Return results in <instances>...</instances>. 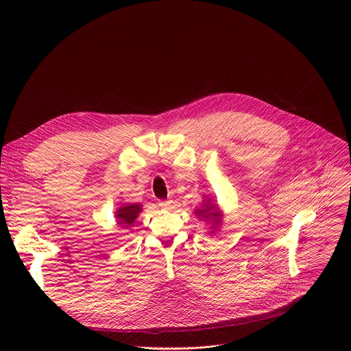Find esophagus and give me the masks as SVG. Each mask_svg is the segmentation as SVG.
Wrapping results in <instances>:
<instances>
[{"label":"esophagus","instance_id":"34e87169","mask_svg":"<svg viewBox=\"0 0 351 351\" xmlns=\"http://www.w3.org/2000/svg\"><path fill=\"white\" fill-rule=\"evenodd\" d=\"M171 204H172V199H160V202H158V206L161 208H169Z\"/></svg>","mask_w":351,"mask_h":351}]
</instances>
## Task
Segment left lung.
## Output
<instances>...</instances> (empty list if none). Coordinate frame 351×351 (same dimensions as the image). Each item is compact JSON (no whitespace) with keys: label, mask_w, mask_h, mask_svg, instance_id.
I'll return each mask as SVG.
<instances>
[{"label":"left lung","mask_w":351,"mask_h":351,"mask_svg":"<svg viewBox=\"0 0 351 351\" xmlns=\"http://www.w3.org/2000/svg\"><path fill=\"white\" fill-rule=\"evenodd\" d=\"M195 215L204 218V221H211L214 223H219L221 221L218 219V213H215V207L211 206L210 203L208 204H204V208L203 210H197Z\"/></svg>","instance_id":"obj_1"}]
</instances>
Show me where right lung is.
I'll list each match as a JSON object with an SVG mask.
<instances>
[{
  "mask_svg": "<svg viewBox=\"0 0 351 351\" xmlns=\"http://www.w3.org/2000/svg\"><path fill=\"white\" fill-rule=\"evenodd\" d=\"M141 207L138 204H129L125 206L122 208H119L117 211V218H118V223L122 228H129L133 225V222L136 221L137 215L140 214Z\"/></svg>",
  "mask_w": 351,
  "mask_h": 351,
  "instance_id": "obj_1",
  "label": "right lung"
}]
</instances>
